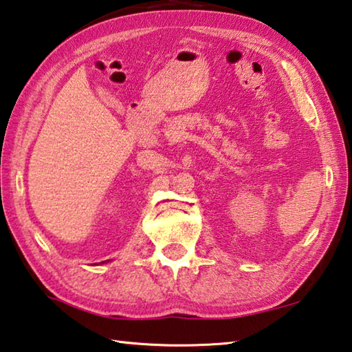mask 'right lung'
<instances>
[{
    "mask_svg": "<svg viewBox=\"0 0 352 352\" xmlns=\"http://www.w3.org/2000/svg\"><path fill=\"white\" fill-rule=\"evenodd\" d=\"M106 261H109V260H106ZM106 261H101V263H106Z\"/></svg>",
    "mask_w": 352,
    "mask_h": 352,
    "instance_id": "right-lung-1",
    "label": "right lung"
}]
</instances>
